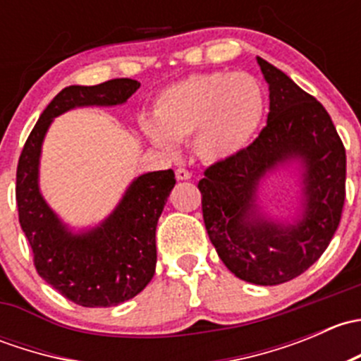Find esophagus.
<instances>
[{
	"instance_id": "34e87169",
	"label": "esophagus",
	"mask_w": 361,
	"mask_h": 361,
	"mask_svg": "<svg viewBox=\"0 0 361 361\" xmlns=\"http://www.w3.org/2000/svg\"><path fill=\"white\" fill-rule=\"evenodd\" d=\"M192 178V173L190 171H187V169H176V180L178 181H188Z\"/></svg>"
}]
</instances>
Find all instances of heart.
I'll list each match as a JSON object with an SVG mask.
<instances>
[{"instance_id":"b5f03b06","label":"heart","mask_w":361,"mask_h":361,"mask_svg":"<svg viewBox=\"0 0 361 361\" xmlns=\"http://www.w3.org/2000/svg\"><path fill=\"white\" fill-rule=\"evenodd\" d=\"M265 111L264 89L248 73L192 75L159 94L154 116L141 120L145 136L164 150L192 137L202 162L218 164L241 154Z\"/></svg>"}]
</instances>
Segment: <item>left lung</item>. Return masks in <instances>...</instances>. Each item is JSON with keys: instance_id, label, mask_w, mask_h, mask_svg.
Instances as JSON below:
<instances>
[{"instance_id": "obj_1", "label": "left lung", "mask_w": 361, "mask_h": 361, "mask_svg": "<svg viewBox=\"0 0 361 361\" xmlns=\"http://www.w3.org/2000/svg\"><path fill=\"white\" fill-rule=\"evenodd\" d=\"M257 63L269 85L267 126L241 154L207 167L199 190L207 235L228 271L274 286L307 271L332 241L345 197V150L319 101L262 57ZM293 165L298 213L272 217L261 206V183Z\"/></svg>"}]
</instances>
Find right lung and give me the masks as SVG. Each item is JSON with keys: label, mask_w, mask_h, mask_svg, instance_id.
Segmentation results:
<instances>
[{"label": "right lung", "mask_w": 361, "mask_h": 361, "mask_svg": "<svg viewBox=\"0 0 361 361\" xmlns=\"http://www.w3.org/2000/svg\"><path fill=\"white\" fill-rule=\"evenodd\" d=\"M140 89L130 78L99 85H69L43 110L17 166L19 221L35 255L38 274L83 307H111L136 297L157 265L155 228L174 188L173 169L134 178L115 209L94 227L75 231L39 190L42 147L54 118L75 108L118 106Z\"/></svg>", "instance_id": "obj_1"}]
</instances>
